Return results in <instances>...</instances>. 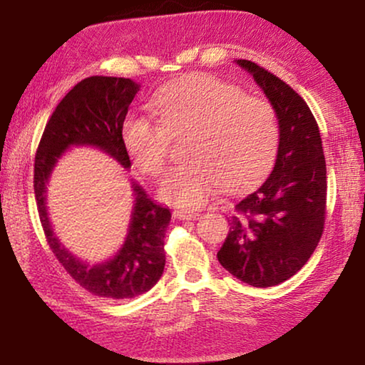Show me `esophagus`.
Listing matches in <instances>:
<instances>
[{
    "label": "esophagus",
    "mask_w": 365,
    "mask_h": 365,
    "mask_svg": "<svg viewBox=\"0 0 365 365\" xmlns=\"http://www.w3.org/2000/svg\"><path fill=\"white\" fill-rule=\"evenodd\" d=\"M173 214L174 217L182 219V221H196V219H199V216H201L199 212H189V211H174Z\"/></svg>",
    "instance_id": "obj_1"
}]
</instances>
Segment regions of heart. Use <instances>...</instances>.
Returning a JSON list of instances; mask_svg holds the SVG:
<instances>
[{"label":"heart","instance_id":"obj_1","mask_svg":"<svg viewBox=\"0 0 365 365\" xmlns=\"http://www.w3.org/2000/svg\"><path fill=\"white\" fill-rule=\"evenodd\" d=\"M158 119L128 114L123 143L144 173L166 166L171 134L192 131L191 163L171 169L161 182L164 201L181 207L207 202L222 186L246 187L272 166L279 144V118L266 98L209 74H189L153 96Z\"/></svg>","mask_w":365,"mask_h":365}]
</instances>
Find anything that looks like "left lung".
<instances>
[{
  "label": "left lung",
  "mask_w": 365,
  "mask_h": 365,
  "mask_svg": "<svg viewBox=\"0 0 365 365\" xmlns=\"http://www.w3.org/2000/svg\"><path fill=\"white\" fill-rule=\"evenodd\" d=\"M247 69L279 118V148L271 176L234 207L219 249L221 266L254 287L277 286L309 261L324 232L326 158L316 118L294 89L259 64Z\"/></svg>",
  "instance_id": "left-lung-1"
}]
</instances>
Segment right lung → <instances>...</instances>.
<instances>
[{"label": "right lung", "instance_id": "1", "mask_svg": "<svg viewBox=\"0 0 365 365\" xmlns=\"http://www.w3.org/2000/svg\"><path fill=\"white\" fill-rule=\"evenodd\" d=\"M139 84L128 78L91 76L61 99L44 128L34 158V196L39 221L51 251L66 272L99 297L131 299L148 292L163 276L164 237L171 212L151 201L138 184L126 242L111 261L88 266L71 256L54 236L46 212V182L54 164L69 146H96L124 168L131 166L123 143V123Z\"/></svg>", "mask_w": 365, "mask_h": 365}]
</instances>
